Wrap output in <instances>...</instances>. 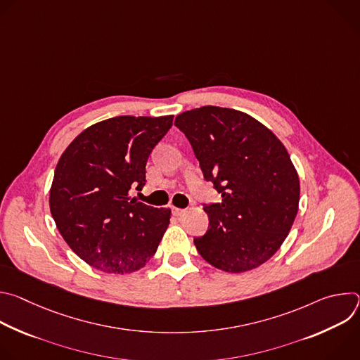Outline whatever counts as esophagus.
Instances as JSON below:
<instances>
[{"label":"esophagus","instance_id":"esophagus-1","mask_svg":"<svg viewBox=\"0 0 360 360\" xmlns=\"http://www.w3.org/2000/svg\"><path fill=\"white\" fill-rule=\"evenodd\" d=\"M186 212V210H181V208H175V207H172V214L174 215H176V217H181V215H184Z\"/></svg>","mask_w":360,"mask_h":360}]
</instances>
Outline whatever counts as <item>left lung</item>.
<instances>
[{
    "label": "left lung",
    "mask_w": 360,
    "mask_h": 360,
    "mask_svg": "<svg viewBox=\"0 0 360 360\" xmlns=\"http://www.w3.org/2000/svg\"><path fill=\"white\" fill-rule=\"evenodd\" d=\"M175 127L203 179L222 196L203 205L210 226L193 238L199 255L231 274L258 268L281 248L297 214L299 178L286 148L259 121L229 108L185 111Z\"/></svg>",
    "instance_id": "1"
}]
</instances>
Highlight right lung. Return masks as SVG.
<instances>
[{"label":"right lung","mask_w":360,"mask_h":360,"mask_svg":"<svg viewBox=\"0 0 360 360\" xmlns=\"http://www.w3.org/2000/svg\"><path fill=\"white\" fill-rule=\"evenodd\" d=\"M174 115H122L82 131L61 155L49 210L68 246L107 274H131L157 252L171 211L153 208L131 189L145 185L152 149L172 127Z\"/></svg>","instance_id":"add662e5"}]
</instances>
